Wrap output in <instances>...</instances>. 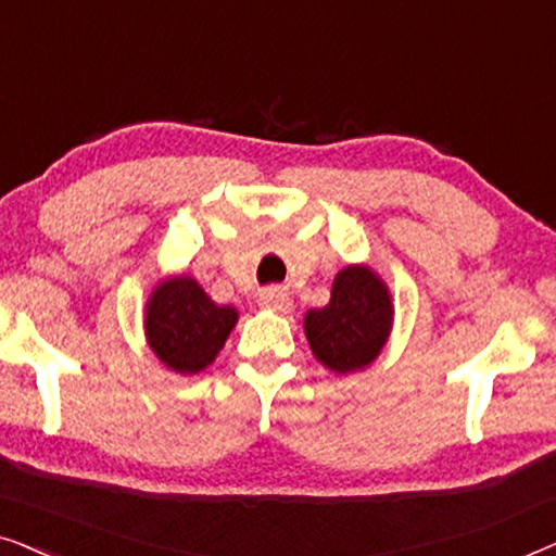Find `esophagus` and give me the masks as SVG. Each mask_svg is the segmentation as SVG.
I'll list each match as a JSON object with an SVG mask.
<instances>
[{
  "label": "esophagus",
  "mask_w": 556,
  "mask_h": 556,
  "mask_svg": "<svg viewBox=\"0 0 556 556\" xmlns=\"http://www.w3.org/2000/svg\"><path fill=\"white\" fill-rule=\"evenodd\" d=\"M257 303H261L263 308L280 311V314H286V311L291 308V299H288V293L276 291V288H268V291H261V295H257Z\"/></svg>",
  "instance_id": "1"
}]
</instances>
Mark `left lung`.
<instances>
[{
  "label": "left lung",
  "instance_id": "obj_1",
  "mask_svg": "<svg viewBox=\"0 0 556 556\" xmlns=\"http://www.w3.org/2000/svg\"><path fill=\"white\" fill-rule=\"evenodd\" d=\"M392 295L384 280L367 265H346L337 273L331 301L311 308L303 329L311 352L337 375L369 367L392 331Z\"/></svg>",
  "mask_w": 556,
  "mask_h": 556
}]
</instances>
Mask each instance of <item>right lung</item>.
<instances>
[{
    "label": "right lung",
    "mask_w": 556,
    "mask_h": 556,
    "mask_svg": "<svg viewBox=\"0 0 556 556\" xmlns=\"http://www.w3.org/2000/svg\"><path fill=\"white\" fill-rule=\"evenodd\" d=\"M238 324V311L217 306L189 276L162 280L147 303V341L151 352L179 375L210 367Z\"/></svg>",
    "instance_id": "1"
}]
</instances>
